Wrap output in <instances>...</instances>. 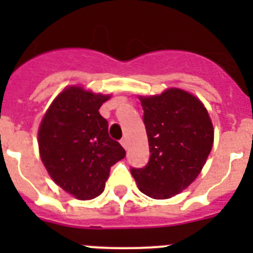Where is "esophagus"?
I'll use <instances>...</instances> for the list:
<instances>
[{
  "label": "esophagus",
  "mask_w": 253,
  "mask_h": 253,
  "mask_svg": "<svg viewBox=\"0 0 253 253\" xmlns=\"http://www.w3.org/2000/svg\"><path fill=\"white\" fill-rule=\"evenodd\" d=\"M120 143H122V146L124 147L125 149H128V139H126V138H123V139L120 140Z\"/></svg>",
  "instance_id": "1"
}]
</instances>
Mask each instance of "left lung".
Listing matches in <instances>:
<instances>
[{
    "instance_id": "left-lung-1",
    "label": "left lung",
    "mask_w": 253,
    "mask_h": 253,
    "mask_svg": "<svg viewBox=\"0 0 253 253\" xmlns=\"http://www.w3.org/2000/svg\"><path fill=\"white\" fill-rule=\"evenodd\" d=\"M140 104L151 156L146 166L130 172L143 194L171 198L202 171L213 147V124L200 100L178 88L140 97Z\"/></svg>"
}]
</instances>
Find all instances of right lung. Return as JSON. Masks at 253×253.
Segmentation results:
<instances>
[{"mask_svg": "<svg viewBox=\"0 0 253 253\" xmlns=\"http://www.w3.org/2000/svg\"><path fill=\"white\" fill-rule=\"evenodd\" d=\"M109 96L69 87L58 95L39 128V151L55 184L80 200L97 198L125 149L109 135L99 109Z\"/></svg>", "mask_w": 253, "mask_h": 253, "instance_id": "right-lung-1", "label": "right lung"}]
</instances>
